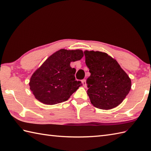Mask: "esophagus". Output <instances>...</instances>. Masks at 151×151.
Segmentation results:
<instances>
[{
  "mask_svg": "<svg viewBox=\"0 0 151 151\" xmlns=\"http://www.w3.org/2000/svg\"><path fill=\"white\" fill-rule=\"evenodd\" d=\"M82 85H83V86H84V87H86V86H87V84H86V79H84V80H82Z\"/></svg>",
  "mask_w": 151,
  "mask_h": 151,
  "instance_id": "34e87169",
  "label": "esophagus"
}]
</instances>
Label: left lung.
Here are the masks:
<instances>
[{
	"mask_svg": "<svg viewBox=\"0 0 151 151\" xmlns=\"http://www.w3.org/2000/svg\"><path fill=\"white\" fill-rule=\"evenodd\" d=\"M86 64L91 73L86 83L91 103L102 110L119 105L131 89V80L119 64L108 54L85 50Z\"/></svg>",
	"mask_w": 151,
	"mask_h": 151,
	"instance_id": "left-lung-1",
	"label": "left lung"
}]
</instances>
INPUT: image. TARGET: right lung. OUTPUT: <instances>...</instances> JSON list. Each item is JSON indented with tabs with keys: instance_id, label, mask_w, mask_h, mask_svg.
<instances>
[{
	"instance_id": "1",
	"label": "right lung",
	"mask_w": 151,
	"mask_h": 151,
	"mask_svg": "<svg viewBox=\"0 0 151 151\" xmlns=\"http://www.w3.org/2000/svg\"><path fill=\"white\" fill-rule=\"evenodd\" d=\"M82 50L60 49L52 54L32 75L30 89L35 98L47 105L68 100L82 84L75 81L72 62L81 60Z\"/></svg>"
}]
</instances>
